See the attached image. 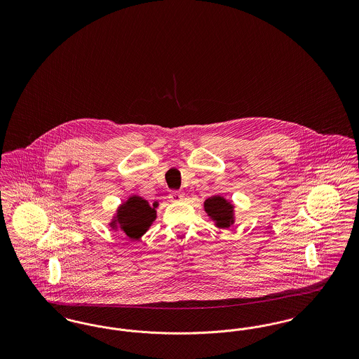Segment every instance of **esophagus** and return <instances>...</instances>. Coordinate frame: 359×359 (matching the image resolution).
<instances>
[{
    "instance_id": "1",
    "label": "esophagus",
    "mask_w": 359,
    "mask_h": 359,
    "mask_svg": "<svg viewBox=\"0 0 359 359\" xmlns=\"http://www.w3.org/2000/svg\"><path fill=\"white\" fill-rule=\"evenodd\" d=\"M170 199H171V202H180L184 199V194L179 192V191H172L170 192Z\"/></svg>"
}]
</instances>
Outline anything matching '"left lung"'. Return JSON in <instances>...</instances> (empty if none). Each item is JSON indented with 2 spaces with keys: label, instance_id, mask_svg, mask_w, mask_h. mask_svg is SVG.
I'll list each match as a JSON object with an SVG mask.
<instances>
[{
  "label": "left lung",
  "instance_id": "8db88e82",
  "mask_svg": "<svg viewBox=\"0 0 359 359\" xmlns=\"http://www.w3.org/2000/svg\"><path fill=\"white\" fill-rule=\"evenodd\" d=\"M205 215L215 227L229 230L236 223V205L223 195H212L203 203Z\"/></svg>",
  "mask_w": 359,
  "mask_h": 359
}]
</instances>
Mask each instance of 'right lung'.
<instances>
[{
	"label": "right lung",
	"instance_id": "1",
	"mask_svg": "<svg viewBox=\"0 0 359 359\" xmlns=\"http://www.w3.org/2000/svg\"><path fill=\"white\" fill-rule=\"evenodd\" d=\"M157 207L158 202L151 205L140 195H129L116 208V212L107 224L114 231L125 234L128 238L140 241L156 221Z\"/></svg>",
	"mask_w": 359,
	"mask_h": 359
}]
</instances>
